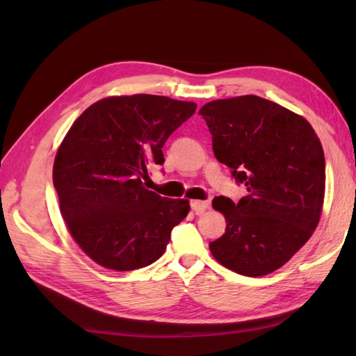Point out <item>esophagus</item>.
Listing matches in <instances>:
<instances>
[{"label": "esophagus", "instance_id": "obj_1", "mask_svg": "<svg viewBox=\"0 0 356 356\" xmlns=\"http://www.w3.org/2000/svg\"><path fill=\"white\" fill-rule=\"evenodd\" d=\"M191 208L195 214H203L205 211L209 208V203L208 202H203V200H193L191 202Z\"/></svg>", "mask_w": 356, "mask_h": 356}]
</instances>
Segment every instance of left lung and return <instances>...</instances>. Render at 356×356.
Wrapping results in <instances>:
<instances>
[{"instance_id": "8db88e82", "label": "left lung", "mask_w": 356, "mask_h": 356, "mask_svg": "<svg viewBox=\"0 0 356 356\" xmlns=\"http://www.w3.org/2000/svg\"><path fill=\"white\" fill-rule=\"evenodd\" d=\"M218 162L248 194L216 197L225 234L209 243L214 259L237 274L261 277L282 268L320 222L326 162L318 136L303 116L246 95L200 108Z\"/></svg>"}]
</instances>
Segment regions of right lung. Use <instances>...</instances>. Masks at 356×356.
Listing matches in <instances>:
<instances>
[{"label":"right lung","instance_id":"obj_1","mask_svg":"<svg viewBox=\"0 0 356 356\" xmlns=\"http://www.w3.org/2000/svg\"><path fill=\"white\" fill-rule=\"evenodd\" d=\"M197 105L166 96H111L74 120L53 163V185L72 237L90 259L115 270L161 257L190 202L149 191L142 179L163 165L162 147Z\"/></svg>","mask_w":356,"mask_h":356}]
</instances>
